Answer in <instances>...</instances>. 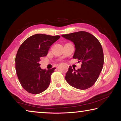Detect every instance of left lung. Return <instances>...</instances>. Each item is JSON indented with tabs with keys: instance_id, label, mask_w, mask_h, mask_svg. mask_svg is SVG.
Here are the masks:
<instances>
[{
	"instance_id": "1",
	"label": "left lung",
	"mask_w": 121,
	"mask_h": 121,
	"mask_svg": "<svg viewBox=\"0 0 121 121\" xmlns=\"http://www.w3.org/2000/svg\"><path fill=\"white\" fill-rule=\"evenodd\" d=\"M75 44L73 59L81 61V68L75 70L69 66L65 79L69 84L79 90L91 87L97 81L103 67V50L99 41L86 31L62 35Z\"/></svg>"
}]
</instances>
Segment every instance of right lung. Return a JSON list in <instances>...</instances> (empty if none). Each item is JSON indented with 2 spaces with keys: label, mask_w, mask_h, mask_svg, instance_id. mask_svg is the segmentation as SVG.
Wrapping results in <instances>:
<instances>
[{
  "label": "right lung",
  "mask_w": 121,
  "mask_h": 121,
  "mask_svg": "<svg viewBox=\"0 0 121 121\" xmlns=\"http://www.w3.org/2000/svg\"><path fill=\"white\" fill-rule=\"evenodd\" d=\"M60 36L38 34L22 43L15 58V68L20 83L29 93L39 94L48 89L51 76L56 68L46 70L40 68L39 61L45 56L50 46Z\"/></svg>",
  "instance_id": "1"
}]
</instances>
